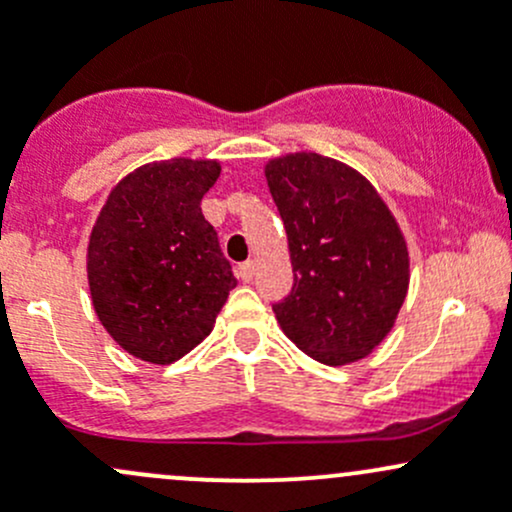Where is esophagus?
I'll list each match as a JSON object with an SVG mask.
<instances>
[{
	"label": "esophagus",
	"instance_id": "esophagus-1",
	"mask_svg": "<svg viewBox=\"0 0 512 512\" xmlns=\"http://www.w3.org/2000/svg\"><path fill=\"white\" fill-rule=\"evenodd\" d=\"M254 273H256V263L254 261H246V263H241V266H239V278L244 280V283H249V280L254 278Z\"/></svg>",
	"mask_w": 512,
	"mask_h": 512
}]
</instances>
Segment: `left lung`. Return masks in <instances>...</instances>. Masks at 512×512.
Segmentation results:
<instances>
[{"label":"left lung","instance_id":"1","mask_svg":"<svg viewBox=\"0 0 512 512\" xmlns=\"http://www.w3.org/2000/svg\"><path fill=\"white\" fill-rule=\"evenodd\" d=\"M288 234L293 290L273 307L300 351L327 366L366 359L410 285L408 241L371 180L312 151L263 168Z\"/></svg>","mask_w":512,"mask_h":512}]
</instances>
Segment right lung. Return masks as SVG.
I'll use <instances>...</instances> for the list:
<instances>
[{"label":"right lung","mask_w":512,"mask_h":512,"mask_svg":"<svg viewBox=\"0 0 512 512\" xmlns=\"http://www.w3.org/2000/svg\"><path fill=\"white\" fill-rule=\"evenodd\" d=\"M214 158H170L126 173L87 241V285L97 320L126 354L166 366L195 349L236 288L202 197Z\"/></svg>","instance_id":"right-lung-1"}]
</instances>
